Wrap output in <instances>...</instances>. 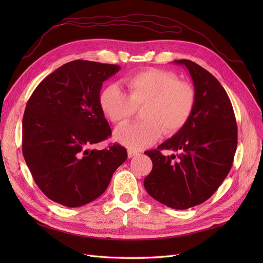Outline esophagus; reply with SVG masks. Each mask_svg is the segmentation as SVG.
Wrapping results in <instances>:
<instances>
[{"mask_svg": "<svg viewBox=\"0 0 263 263\" xmlns=\"http://www.w3.org/2000/svg\"><path fill=\"white\" fill-rule=\"evenodd\" d=\"M127 155H128V158H133L135 156L139 155V153H137L136 150H133V149H128V151H127Z\"/></svg>", "mask_w": 263, "mask_h": 263, "instance_id": "1", "label": "esophagus"}]
</instances>
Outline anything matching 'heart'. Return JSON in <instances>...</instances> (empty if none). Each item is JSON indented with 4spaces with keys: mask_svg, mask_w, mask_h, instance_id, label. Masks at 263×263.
<instances>
[{
    "mask_svg": "<svg viewBox=\"0 0 263 263\" xmlns=\"http://www.w3.org/2000/svg\"><path fill=\"white\" fill-rule=\"evenodd\" d=\"M127 93L117 84L105 87L100 103L106 117L124 125L136 107L144 105L142 122L121 127L115 138L130 149H142L164 135H173L185 126L195 106L194 87L178 80L177 74L161 69H147L124 80Z\"/></svg>",
    "mask_w": 263,
    "mask_h": 263,
    "instance_id": "obj_1",
    "label": "heart"
}]
</instances>
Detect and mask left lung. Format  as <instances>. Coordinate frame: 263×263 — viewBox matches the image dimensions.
I'll return each mask as SVG.
<instances>
[{
    "label": "left lung",
    "instance_id": "8db88e82",
    "mask_svg": "<svg viewBox=\"0 0 263 263\" xmlns=\"http://www.w3.org/2000/svg\"><path fill=\"white\" fill-rule=\"evenodd\" d=\"M173 62L189 70L195 106L181 130L158 149L145 153L153 170L144 185L158 202L186 210L209 200L226 179L237 149V124L232 103L216 78L191 60ZM161 149L179 155L163 156Z\"/></svg>",
    "mask_w": 263,
    "mask_h": 263
}]
</instances>
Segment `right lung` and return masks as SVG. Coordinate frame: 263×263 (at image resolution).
I'll return each instance as SVG.
<instances>
[{
    "mask_svg": "<svg viewBox=\"0 0 263 263\" xmlns=\"http://www.w3.org/2000/svg\"><path fill=\"white\" fill-rule=\"evenodd\" d=\"M121 67L73 60L38 84L23 117V155L34 181L51 201L79 208L107 189L126 149L91 146L112 130L100 103L103 82Z\"/></svg>",
    "mask_w": 263,
    "mask_h": 263,
    "instance_id": "right-lung-1",
    "label": "right lung"
}]
</instances>
